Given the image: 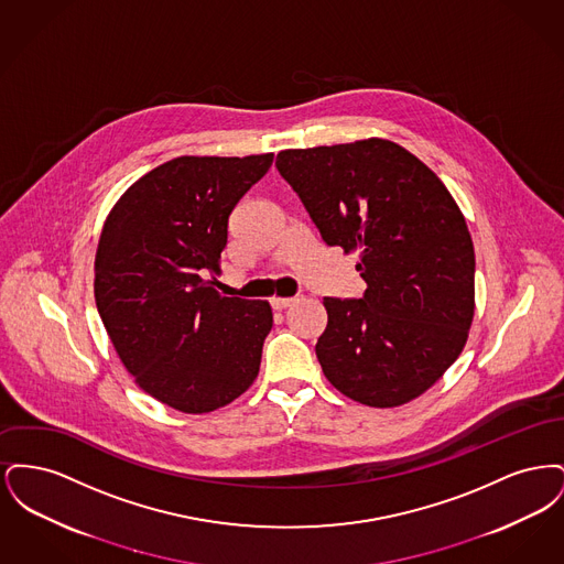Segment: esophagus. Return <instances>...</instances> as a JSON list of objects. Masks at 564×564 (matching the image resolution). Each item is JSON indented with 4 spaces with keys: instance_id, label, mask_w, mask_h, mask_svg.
I'll return each mask as SVG.
<instances>
[{
    "instance_id": "esophagus-1",
    "label": "esophagus",
    "mask_w": 564,
    "mask_h": 564,
    "mask_svg": "<svg viewBox=\"0 0 564 564\" xmlns=\"http://www.w3.org/2000/svg\"><path fill=\"white\" fill-rule=\"evenodd\" d=\"M295 297H272L270 300V304H272V308H276V311H283V308H288V306H292L294 304Z\"/></svg>"
}]
</instances>
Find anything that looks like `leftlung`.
<instances>
[{
  "instance_id": "8db88e82",
  "label": "left lung",
  "mask_w": 564,
  "mask_h": 564,
  "mask_svg": "<svg viewBox=\"0 0 564 564\" xmlns=\"http://www.w3.org/2000/svg\"><path fill=\"white\" fill-rule=\"evenodd\" d=\"M274 164L323 242L359 251L368 285L359 300L323 297V375L372 408L419 398L455 364L474 319L476 256L455 198L387 139L283 150Z\"/></svg>"
}]
</instances>
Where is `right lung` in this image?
Instances as JSON below:
<instances>
[{"instance_id": "add662e5", "label": "right lung", "mask_w": 564, "mask_h": 564, "mask_svg": "<svg viewBox=\"0 0 564 564\" xmlns=\"http://www.w3.org/2000/svg\"><path fill=\"white\" fill-rule=\"evenodd\" d=\"M272 154L180 156L134 182L106 219L95 300L134 382L180 412L237 400L260 372L272 327L264 300L215 290L228 219Z\"/></svg>"}]
</instances>
